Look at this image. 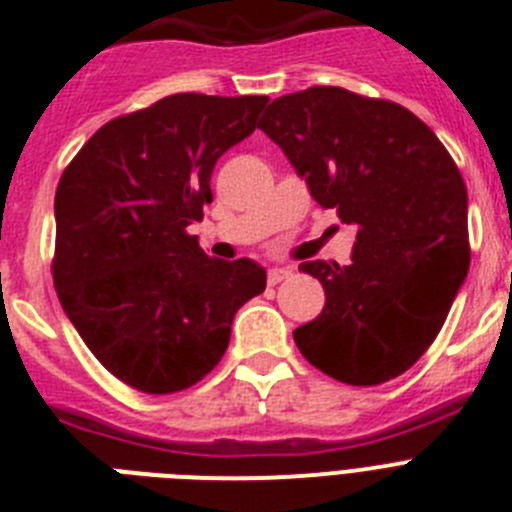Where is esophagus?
Listing matches in <instances>:
<instances>
[{
  "label": "esophagus",
  "instance_id": "esophagus-1",
  "mask_svg": "<svg viewBox=\"0 0 512 512\" xmlns=\"http://www.w3.org/2000/svg\"><path fill=\"white\" fill-rule=\"evenodd\" d=\"M289 277H292V269H279V266L269 269V274H266L269 284H279V282H284V279H289Z\"/></svg>",
  "mask_w": 512,
  "mask_h": 512
}]
</instances>
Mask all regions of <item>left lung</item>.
Instances as JSON below:
<instances>
[{
	"mask_svg": "<svg viewBox=\"0 0 512 512\" xmlns=\"http://www.w3.org/2000/svg\"><path fill=\"white\" fill-rule=\"evenodd\" d=\"M259 128L312 200L354 225L351 264L305 261L325 307L295 330L328 377L372 387L425 354L469 271L467 187L454 158L402 104L310 87L266 107Z\"/></svg>",
	"mask_w": 512,
	"mask_h": 512,
	"instance_id": "obj_1",
	"label": "left lung"
}]
</instances>
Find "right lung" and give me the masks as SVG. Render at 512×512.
Instances as JSON below:
<instances>
[{
  "instance_id": "1",
  "label": "right lung",
  "mask_w": 512,
  "mask_h": 512,
  "mask_svg": "<svg viewBox=\"0 0 512 512\" xmlns=\"http://www.w3.org/2000/svg\"><path fill=\"white\" fill-rule=\"evenodd\" d=\"M269 97L171 94L110 120L56 189L53 284L99 364L146 395L182 392L223 359L238 307L266 289L256 261L210 259L187 228L212 202L217 158Z\"/></svg>"
}]
</instances>
